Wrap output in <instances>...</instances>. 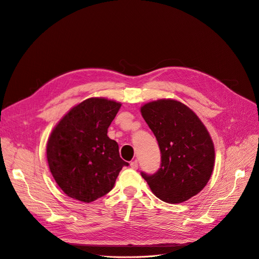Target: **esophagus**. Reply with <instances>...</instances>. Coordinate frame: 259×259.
Here are the masks:
<instances>
[{"label": "esophagus", "instance_id": "obj_1", "mask_svg": "<svg viewBox=\"0 0 259 259\" xmlns=\"http://www.w3.org/2000/svg\"><path fill=\"white\" fill-rule=\"evenodd\" d=\"M130 166L132 169H137L138 167V163H137V160H134V161H131L130 162Z\"/></svg>", "mask_w": 259, "mask_h": 259}]
</instances>
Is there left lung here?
Here are the masks:
<instances>
[{
    "label": "left lung",
    "instance_id": "1",
    "mask_svg": "<svg viewBox=\"0 0 259 259\" xmlns=\"http://www.w3.org/2000/svg\"><path fill=\"white\" fill-rule=\"evenodd\" d=\"M157 138L161 166L150 176L142 172L152 192L168 203H181L198 194L215 164L211 137L196 113L174 99H159L140 107Z\"/></svg>",
    "mask_w": 259,
    "mask_h": 259
}]
</instances>
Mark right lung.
<instances>
[{"label": "right lung", "mask_w": 259, "mask_h": 259, "mask_svg": "<svg viewBox=\"0 0 259 259\" xmlns=\"http://www.w3.org/2000/svg\"><path fill=\"white\" fill-rule=\"evenodd\" d=\"M122 104L93 97L73 106L55 126L46 145L50 170L69 197L92 202L114 186L128 166L107 129Z\"/></svg>", "instance_id": "1"}]
</instances>
